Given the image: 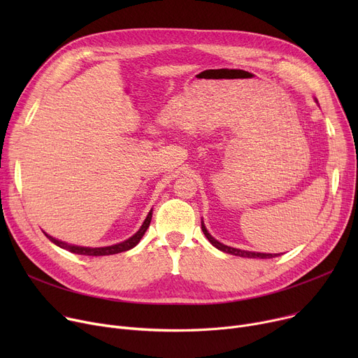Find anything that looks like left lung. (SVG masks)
<instances>
[{"instance_id":"obj_1","label":"left lung","mask_w":358,"mask_h":358,"mask_svg":"<svg viewBox=\"0 0 358 358\" xmlns=\"http://www.w3.org/2000/svg\"><path fill=\"white\" fill-rule=\"evenodd\" d=\"M201 231L204 234V236L209 239V242L212 243L213 247H216L217 250L227 252V254H232V255H236V257H243V258H261V259H266V258H274L280 254H261V252H251V251H242V250H236V248H231L228 245H223V243H220L219 241H216L209 232L208 229H206L204 224L201 223Z\"/></svg>"}]
</instances>
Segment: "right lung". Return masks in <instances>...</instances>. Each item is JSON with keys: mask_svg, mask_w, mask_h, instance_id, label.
Returning a JSON list of instances; mask_svg holds the SVG:
<instances>
[{"mask_svg": "<svg viewBox=\"0 0 358 358\" xmlns=\"http://www.w3.org/2000/svg\"><path fill=\"white\" fill-rule=\"evenodd\" d=\"M150 219H152V210H150L143 222V224L141 227V229L131 236L129 239H126L124 242H120V243H116V245H111V247H104V248H85V247H75V245H69V243H65L62 241H58L55 239L52 236H49L48 234H45L49 241H52L55 245H58L66 251H71L73 254H80V255H90V257H100V255H113V254H119V252H123V251H127L130 248H134L138 245V242L141 241V238L145 235L146 229L149 228V223H150Z\"/></svg>", "mask_w": 358, "mask_h": 358, "instance_id": "right-lung-1", "label": "right lung"}]
</instances>
